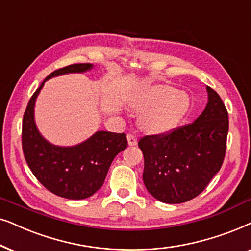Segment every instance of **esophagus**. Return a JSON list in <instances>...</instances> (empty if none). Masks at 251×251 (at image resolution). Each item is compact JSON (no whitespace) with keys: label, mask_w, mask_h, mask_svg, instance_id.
<instances>
[{"label":"esophagus","mask_w":251,"mask_h":251,"mask_svg":"<svg viewBox=\"0 0 251 251\" xmlns=\"http://www.w3.org/2000/svg\"><path fill=\"white\" fill-rule=\"evenodd\" d=\"M127 141H128V145L129 146H135L136 143H138V139H136L135 135L128 134L127 135Z\"/></svg>","instance_id":"34e87169"}]
</instances>
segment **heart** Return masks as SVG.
I'll list each match as a JSON object with an SVG mask.
<instances>
[{
  "label": "heart",
  "mask_w": 251,
  "mask_h": 251,
  "mask_svg": "<svg viewBox=\"0 0 251 251\" xmlns=\"http://www.w3.org/2000/svg\"><path fill=\"white\" fill-rule=\"evenodd\" d=\"M189 96L169 85H156L131 99L132 108L143 111L142 126L150 131H166L178 124L189 109Z\"/></svg>",
  "instance_id": "obj_1"
}]
</instances>
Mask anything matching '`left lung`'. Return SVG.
<instances>
[{
  "mask_svg": "<svg viewBox=\"0 0 251 251\" xmlns=\"http://www.w3.org/2000/svg\"><path fill=\"white\" fill-rule=\"evenodd\" d=\"M209 101L195 122L140 139L143 182L160 202L178 204L200 195L222 168L228 112L218 93L206 87Z\"/></svg>",
  "mask_w": 251,
  "mask_h": 251,
  "instance_id": "obj_1",
  "label": "left lung"
}]
</instances>
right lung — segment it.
<instances>
[{"instance_id": "1", "label": "right lung", "mask_w": 251, "mask_h": 251, "mask_svg": "<svg viewBox=\"0 0 251 251\" xmlns=\"http://www.w3.org/2000/svg\"><path fill=\"white\" fill-rule=\"evenodd\" d=\"M92 68L89 63H79L50 73L32 95L23 118L22 145L28 168L45 188L69 200L87 199L101 188L113 158L127 147L126 134L99 131L80 145L53 146L36 128L34 104L48 79Z\"/></svg>"}]
</instances>
